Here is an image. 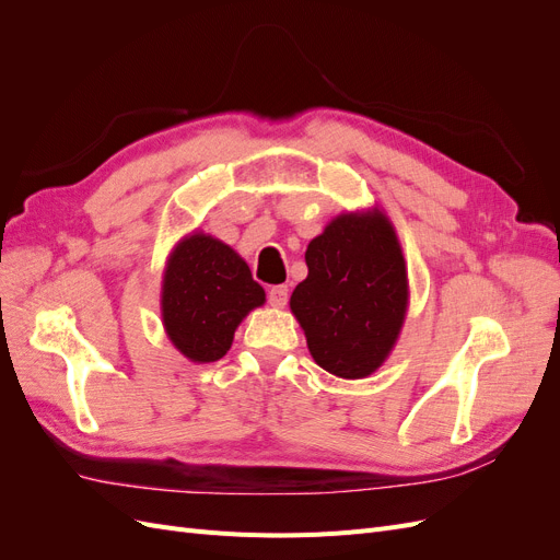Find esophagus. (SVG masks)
<instances>
[{
	"mask_svg": "<svg viewBox=\"0 0 560 560\" xmlns=\"http://www.w3.org/2000/svg\"><path fill=\"white\" fill-rule=\"evenodd\" d=\"M287 299H290V290H287L284 284H276V287H270V290H268V303L273 308L287 306Z\"/></svg>",
	"mask_w": 560,
	"mask_h": 560,
	"instance_id": "1",
	"label": "esophagus"
}]
</instances>
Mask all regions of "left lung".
Segmentation results:
<instances>
[{
    "label": "left lung",
    "instance_id": "8db88e82",
    "mask_svg": "<svg viewBox=\"0 0 560 560\" xmlns=\"http://www.w3.org/2000/svg\"><path fill=\"white\" fill-rule=\"evenodd\" d=\"M308 278L290 308L313 360L341 378H364L395 348L409 303L404 254L378 212L338 214L306 249Z\"/></svg>",
    "mask_w": 560,
    "mask_h": 560
}]
</instances>
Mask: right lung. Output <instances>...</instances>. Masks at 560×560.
I'll use <instances>...</instances> for the list:
<instances>
[{
	"label": "right lung",
	"mask_w": 560,
	"mask_h": 560,
	"mask_svg": "<svg viewBox=\"0 0 560 560\" xmlns=\"http://www.w3.org/2000/svg\"><path fill=\"white\" fill-rule=\"evenodd\" d=\"M266 301L249 266L222 241L206 233L184 238L163 276L161 315L173 346L191 362L222 360L235 327Z\"/></svg>",
	"instance_id": "right-lung-1"
}]
</instances>
